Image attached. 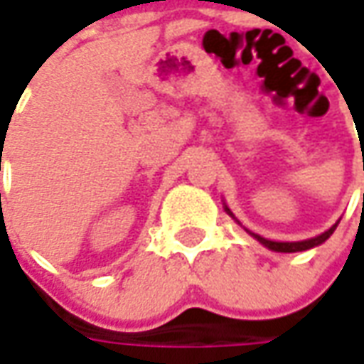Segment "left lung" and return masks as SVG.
I'll use <instances>...</instances> for the list:
<instances>
[{"label":"left lung","mask_w":364,"mask_h":364,"mask_svg":"<svg viewBox=\"0 0 364 364\" xmlns=\"http://www.w3.org/2000/svg\"><path fill=\"white\" fill-rule=\"evenodd\" d=\"M226 213L230 215V217L235 218V215L230 213V208L225 207ZM337 225H339V220L335 223V225L329 228V230H325L323 235L315 236V238H307V240H301V242H274V240H268V238H262V236L254 235V232H250V235L258 240L260 244H264L266 248H270V250H274V252H301V250H309V248H314V246H319V244H323L329 236L335 232V228H337Z\"/></svg>","instance_id":"1"}]
</instances>
